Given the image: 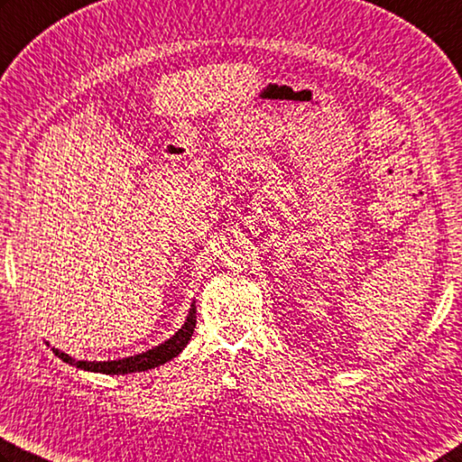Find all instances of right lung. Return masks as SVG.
Returning a JSON list of instances; mask_svg holds the SVG:
<instances>
[{"mask_svg":"<svg viewBox=\"0 0 462 462\" xmlns=\"http://www.w3.org/2000/svg\"><path fill=\"white\" fill-rule=\"evenodd\" d=\"M196 329V305H191L189 315L183 323L181 329L173 335V337L167 339L162 346H157L153 349L145 351V354L139 356H131V357H123V359H115V362H79V359L70 357L69 354H64L60 349H54V354L62 359V362L77 365L80 370L87 372H97V374H111V375H119V374H133V372H145V370H153V367L162 365L165 362H170L175 356H180V351L188 346V341L191 339V333Z\"/></svg>","mask_w":462,"mask_h":462,"instance_id":"add662e5","label":"right lung"}]
</instances>
